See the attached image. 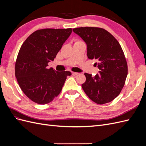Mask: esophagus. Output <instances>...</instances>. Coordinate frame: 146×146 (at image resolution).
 Wrapping results in <instances>:
<instances>
[{
    "label": "esophagus",
    "instance_id": "1",
    "mask_svg": "<svg viewBox=\"0 0 146 146\" xmlns=\"http://www.w3.org/2000/svg\"><path fill=\"white\" fill-rule=\"evenodd\" d=\"M78 74V73H77V72H72V76H77Z\"/></svg>",
    "mask_w": 146,
    "mask_h": 146
}]
</instances>
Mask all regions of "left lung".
<instances>
[{"label": "left lung", "instance_id": "1", "mask_svg": "<svg viewBox=\"0 0 146 146\" xmlns=\"http://www.w3.org/2000/svg\"><path fill=\"white\" fill-rule=\"evenodd\" d=\"M87 45V56L95 60L100 71L95 76L85 73L86 81L82 85L91 100L105 104L115 99L125 85L128 66L122 48L108 31L99 27H85L73 29Z\"/></svg>", "mask_w": 146, "mask_h": 146}]
</instances>
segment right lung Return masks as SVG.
Returning <instances> with one entry per match:
<instances>
[{"instance_id":"1","label":"right lung","mask_w":146,"mask_h":146,"mask_svg":"<svg viewBox=\"0 0 146 146\" xmlns=\"http://www.w3.org/2000/svg\"><path fill=\"white\" fill-rule=\"evenodd\" d=\"M72 29H44L35 31L26 39L19 51L15 64V76L24 93L34 102H50L62 90L69 71L47 69Z\"/></svg>"}]
</instances>
